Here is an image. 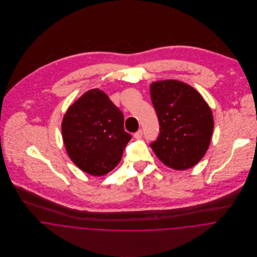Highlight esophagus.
Returning a JSON list of instances; mask_svg holds the SVG:
<instances>
[{"instance_id": "34e87169", "label": "esophagus", "mask_w": 257, "mask_h": 257, "mask_svg": "<svg viewBox=\"0 0 257 257\" xmlns=\"http://www.w3.org/2000/svg\"><path fill=\"white\" fill-rule=\"evenodd\" d=\"M143 130H139L135 135H134V137L136 138V139H141L142 137H143Z\"/></svg>"}]
</instances>
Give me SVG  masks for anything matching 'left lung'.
Segmentation results:
<instances>
[{"label": "left lung", "instance_id": "left-lung-1", "mask_svg": "<svg viewBox=\"0 0 257 257\" xmlns=\"http://www.w3.org/2000/svg\"><path fill=\"white\" fill-rule=\"evenodd\" d=\"M151 102L160 133L150 144L158 159L170 168L186 170L207 152L214 130L212 110L201 94L177 80L150 85Z\"/></svg>", "mask_w": 257, "mask_h": 257}]
</instances>
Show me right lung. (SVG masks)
<instances>
[{
    "instance_id": "add662e5",
    "label": "right lung",
    "mask_w": 257,
    "mask_h": 257,
    "mask_svg": "<svg viewBox=\"0 0 257 257\" xmlns=\"http://www.w3.org/2000/svg\"><path fill=\"white\" fill-rule=\"evenodd\" d=\"M61 130L70 159L93 176L111 171L132 139L124 132L122 112L100 89L89 90L69 107Z\"/></svg>"
}]
</instances>
